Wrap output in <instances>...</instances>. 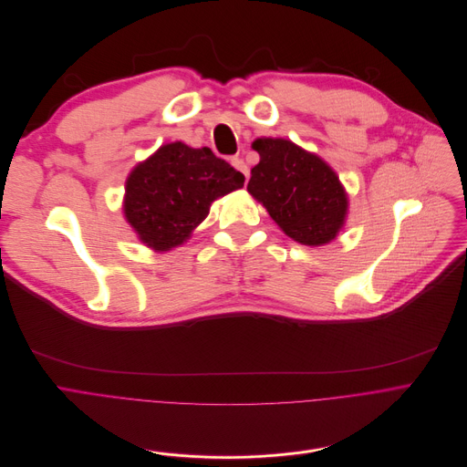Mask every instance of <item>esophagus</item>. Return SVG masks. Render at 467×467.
Listing matches in <instances>:
<instances>
[{
  "label": "esophagus",
  "instance_id": "obj_1",
  "mask_svg": "<svg viewBox=\"0 0 467 467\" xmlns=\"http://www.w3.org/2000/svg\"><path fill=\"white\" fill-rule=\"evenodd\" d=\"M232 165H234L237 171H241L244 176H248V172H250V171H248V165L244 163V160H243V158L234 156V158H232Z\"/></svg>",
  "mask_w": 467,
  "mask_h": 467
}]
</instances>
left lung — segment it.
I'll return each mask as SVG.
<instances>
[{
    "mask_svg": "<svg viewBox=\"0 0 467 467\" xmlns=\"http://www.w3.org/2000/svg\"><path fill=\"white\" fill-rule=\"evenodd\" d=\"M252 147L259 163L252 169L248 193L291 239L307 246L333 241L348 213L337 172L289 140L259 138Z\"/></svg>",
    "mask_w": 467,
    "mask_h": 467,
    "instance_id": "left-lung-1",
    "label": "left lung"
}]
</instances>
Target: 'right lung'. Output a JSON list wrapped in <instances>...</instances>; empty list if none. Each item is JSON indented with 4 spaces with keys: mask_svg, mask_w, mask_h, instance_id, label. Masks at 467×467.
I'll return each mask as SVG.
<instances>
[{
    "mask_svg": "<svg viewBox=\"0 0 467 467\" xmlns=\"http://www.w3.org/2000/svg\"><path fill=\"white\" fill-rule=\"evenodd\" d=\"M243 183V172L212 149L167 143L129 174L123 213L141 243L167 252L192 235L215 199Z\"/></svg>",
    "mask_w": 467,
    "mask_h": 467,
    "instance_id": "add662e5",
    "label": "right lung"
}]
</instances>
